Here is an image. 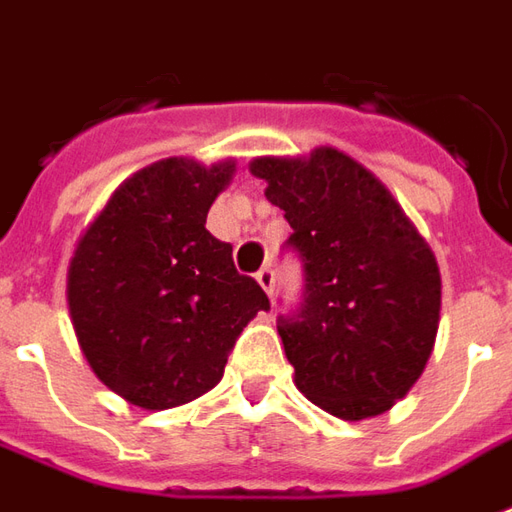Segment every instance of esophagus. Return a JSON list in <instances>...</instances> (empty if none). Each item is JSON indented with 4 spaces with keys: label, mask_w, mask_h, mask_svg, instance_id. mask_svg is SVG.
<instances>
[{
    "label": "esophagus",
    "mask_w": 512,
    "mask_h": 512,
    "mask_svg": "<svg viewBox=\"0 0 512 512\" xmlns=\"http://www.w3.org/2000/svg\"><path fill=\"white\" fill-rule=\"evenodd\" d=\"M257 282H260V288L271 296L274 293V271L268 266H263L260 271H257Z\"/></svg>",
    "instance_id": "1"
}]
</instances>
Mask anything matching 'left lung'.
Masks as SVG:
<instances>
[{
    "instance_id": "8db88e82",
    "label": "left lung",
    "mask_w": 512,
    "mask_h": 512,
    "mask_svg": "<svg viewBox=\"0 0 512 512\" xmlns=\"http://www.w3.org/2000/svg\"><path fill=\"white\" fill-rule=\"evenodd\" d=\"M249 171L285 210L305 305L280 321L293 382L343 421L391 410L424 374L441 324V268L402 205L335 146L255 157Z\"/></svg>"
}]
</instances>
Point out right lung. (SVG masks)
<instances>
[{
  "mask_svg": "<svg viewBox=\"0 0 512 512\" xmlns=\"http://www.w3.org/2000/svg\"><path fill=\"white\" fill-rule=\"evenodd\" d=\"M235 160L166 157L124 180L74 246L66 302L99 382L130 405H188L224 377L268 296L205 230Z\"/></svg>",
  "mask_w": 512,
  "mask_h": 512,
  "instance_id": "obj_1",
  "label": "right lung"
}]
</instances>
